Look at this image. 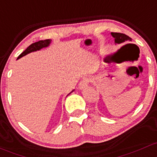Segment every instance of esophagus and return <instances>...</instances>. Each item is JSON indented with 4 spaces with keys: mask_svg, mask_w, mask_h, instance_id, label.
<instances>
[{
    "mask_svg": "<svg viewBox=\"0 0 157 157\" xmlns=\"http://www.w3.org/2000/svg\"><path fill=\"white\" fill-rule=\"evenodd\" d=\"M88 82H89L88 78H84L83 80H82V82H80V83H79L78 88L80 89V90H82V89L85 88V87L87 86V85H88Z\"/></svg>",
    "mask_w": 157,
    "mask_h": 157,
    "instance_id": "34e87169",
    "label": "esophagus"
}]
</instances>
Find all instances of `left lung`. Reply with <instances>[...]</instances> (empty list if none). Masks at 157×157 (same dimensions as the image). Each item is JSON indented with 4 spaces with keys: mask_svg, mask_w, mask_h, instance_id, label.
<instances>
[{
    "mask_svg": "<svg viewBox=\"0 0 157 157\" xmlns=\"http://www.w3.org/2000/svg\"><path fill=\"white\" fill-rule=\"evenodd\" d=\"M112 36L114 38V43L115 44H121V43H126V42L132 41V39L127 35L121 33H111Z\"/></svg>",
    "mask_w": 157,
    "mask_h": 157,
    "instance_id": "1",
    "label": "left lung"
}]
</instances>
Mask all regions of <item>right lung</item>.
Wrapping results in <instances>:
<instances>
[{
  "instance_id": "add662e5",
  "label": "right lung",
  "mask_w": 157,
  "mask_h": 157,
  "mask_svg": "<svg viewBox=\"0 0 157 157\" xmlns=\"http://www.w3.org/2000/svg\"><path fill=\"white\" fill-rule=\"evenodd\" d=\"M51 42H52V40H40V41L36 42V43H32L31 45H29V46H28V48H27L26 49H25V51L23 52L22 53H21V55L18 57L17 60L18 59L22 58V57L25 56V55H27L28 54L31 53V52L40 51V50L42 49V48H47V47L49 46V45L51 44ZM74 90H72V91L68 94V95H70V94H71V93L73 92Z\"/></svg>"
}]
</instances>
